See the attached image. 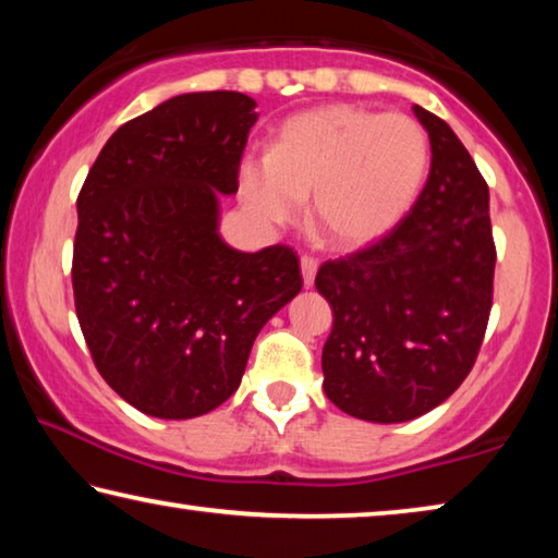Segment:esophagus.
<instances>
[{
    "label": "esophagus",
    "mask_w": 558,
    "mask_h": 558,
    "mask_svg": "<svg viewBox=\"0 0 558 558\" xmlns=\"http://www.w3.org/2000/svg\"><path fill=\"white\" fill-rule=\"evenodd\" d=\"M317 268H319V260L315 256H302L300 258V270H302V280H305V286L310 288L315 282L317 276Z\"/></svg>",
    "instance_id": "34e87169"
}]
</instances>
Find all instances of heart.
I'll use <instances>...</instances> for the list:
<instances>
[{"label": "heart", "instance_id": "obj_1", "mask_svg": "<svg viewBox=\"0 0 558 558\" xmlns=\"http://www.w3.org/2000/svg\"><path fill=\"white\" fill-rule=\"evenodd\" d=\"M430 169L421 122L349 102L290 116L270 153L248 149L239 192L270 223H288L313 194V223L339 248H359L391 233L418 202Z\"/></svg>", "mask_w": 558, "mask_h": 558}]
</instances>
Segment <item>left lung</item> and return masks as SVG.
<instances>
[{
	"mask_svg": "<svg viewBox=\"0 0 558 558\" xmlns=\"http://www.w3.org/2000/svg\"><path fill=\"white\" fill-rule=\"evenodd\" d=\"M413 112L430 140L418 202L391 233L323 263L315 278L335 315L325 393L372 423L418 418L446 401L475 366L493 310L487 182L446 120Z\"/></svg>",
	"mask_w": 558,
	"mask_h": 558,
	"instance_id": "1",
	"label": "left lung"
}]
</instances>
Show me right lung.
I'll use <instances>...</instances> for the list:
<instances>
[{
    "instance_id": "right-lung-1",
    "label": "right lung",
    "mask_w": 558,
    "mask_h": 558,
    "mask_svg": "<svg viewBox=\"0 0 558 558\" xmlns=\"http://www.w3.org/2000/svg\"><path fill=\"white\" fill-rule=\"evenodd\" d=\"M256 100L169 98L112 132L78 194L73 300L93 364L155 418H196L239 389L263 325L302 288L290 245L219 235Z\"/></svg>"
}]
</instances>
